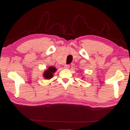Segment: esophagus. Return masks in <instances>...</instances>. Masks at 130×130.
<instances>
[{"mask_svg":"<svg viewBox=\"0 0 130 130\" xmlns=\"http://www.w3.org/2000/svg\"><path fill=\"white\" fill-rule=\"evenodd\" d=\"M64 68H69V67H70V66L68 65V64H65L64 65Z\"/></svg>","mask_w":130,"mask_h":130,"instance_id":"1","label":"esophagus"}]
</instances>
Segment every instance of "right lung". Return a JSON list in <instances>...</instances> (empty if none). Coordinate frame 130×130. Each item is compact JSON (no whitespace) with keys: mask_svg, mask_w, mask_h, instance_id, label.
<instances>
[{"mask_svg":"<svg viewBox=\"0 0 130 130\" xmlns=\"http://www.w3.org/2000/svg\"><path fill=\"white\" fill-rule=\"evenodd\" d=\"M57 69L54 67H50L48 69L44 72L43 75L45 79H49L53 77V73H54Z\"/></svg>","mask_w":130,"mask_h":130,"instance_id":"add662e5","label":"right lung"}]
</instances>
